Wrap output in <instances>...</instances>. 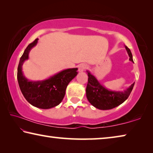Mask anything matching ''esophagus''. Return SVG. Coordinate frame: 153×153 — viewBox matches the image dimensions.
I'll use <instances>...</instances> for the list:
<instances>
[{
  "label": "esophagus",
  "mask_w": 153,
  "mask_h": 153,
  "mask_svg": "<svg viewBox=\"0 0 153 153\" xmlns=\"http://www.w3.org/2000/svg\"><path fill=\"white\" fill-rule=\"evenodd\" d=\"M86 67H87L86 65H85V64H81V65H79V67H78V71H79V72L84 71L85 70V69L86 68Z\"/></svg>",
  "instance_id": "esophagus-1"
}]
</instances>
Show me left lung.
Segmentation results:
<instances>
[{"label":"left lung","instance_id":"8db88e82","mask_svg":"<svg viewBox=\"0 0 153 153\" xmlns=\"http://www.w3.org/2000/svg\"><path fill=\"white\" fill-rule=\"evenodd\" d=\"M126 50L129 56V60L133 62L131 51L125 46ZM88 82L86 86V97L90 104L98 109L108 110L118 107L128 99L132 90L134 83L123 90H111L100 84L94 76L87 70Z\"/></svg>","mask_w":153,"mask_h":153}]
</instances>
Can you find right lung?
Wrapping results in <instances>:
<instances>
[{"instance_id": "obj_1", "label": "right lung", "mask_w": 153, "mask_h": 153, "mask_svg": "<svg viewBox=\"0 0 153 153\" xmlns=\"http://www.w3.org/2000/svg\"><path fill=\"white\" fill-rule=\"evenodd\" d=\"M38 41V38H36L30 44L20 58L17 80L21 91L30 104L37 108L48 109L59 105L63 100L67 85L77 75V68L64 69L44 80L28 79L23 73L22 66L29 59L30 52Z\"/></svg>"}]
</instances>
